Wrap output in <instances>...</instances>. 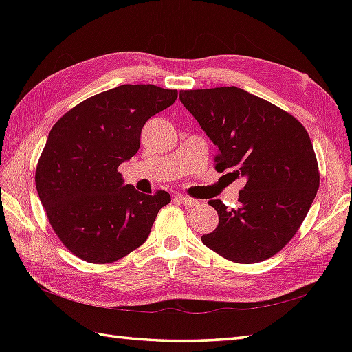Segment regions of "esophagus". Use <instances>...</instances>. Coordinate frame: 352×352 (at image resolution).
I'll return each instance as SVG.
<instances>
[{
  "label": "esophagus",
  "instance_id": "1",
  "mask_svg": "<svg viewBox=\"0 0 352 352\" xmlns=\"http://www.w3.org/2000/svg\"><path fill=\"white\" fill-rule=\"evenodd\" d=\"M177 199L180 201V203H182L183 206H186V207H195V206H198V201H197V199H193V198H190V197L178 195V197H177Z\"/></svg>",
  "mask_w": 352,
  "mask_h": 352
}]
</instances>
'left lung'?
<instances>
[{
    "label": "left lung",
    "mask_w": 352,
    "mask_h": 352,
    "mask_svg": "<svg viewBox=\"0 0 352 352\" xmlns=\"http://www.w3.org/2000/svg\"><path fill=\"white\" fill-rule=\"evenodd\" d=\"M180 101L218 146L214 169L246 178L237 208L208 201L219 223L201 241L234 263L275 256L300 230L319 189L307 130L287 111L236 86L180 91Z\"/></svg>",
    "instance_id": "obj_1"
}]
</instances>
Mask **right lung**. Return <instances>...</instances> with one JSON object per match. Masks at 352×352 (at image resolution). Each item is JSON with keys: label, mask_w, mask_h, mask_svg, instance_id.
Instances as JSON below:
<instances>
[{"label": "right lung", "mask_w": 352, "mask_h": 352, "mask_svg": "<svg viewBox=\"0 0 352 352\" xmlns=\"http://www.w3.org/2000/svg\"><path fill=\"white\" fill-rule=\"evenodd\" d=\"M177 96L175 89L122 85L77 104L51 129L34 182L52 230L74 256L113 263L146 241L170 195L124 186L118 168L138 153L148 119Z\"/></svg>", "instance_id": "obj_1"}]
</instances>
